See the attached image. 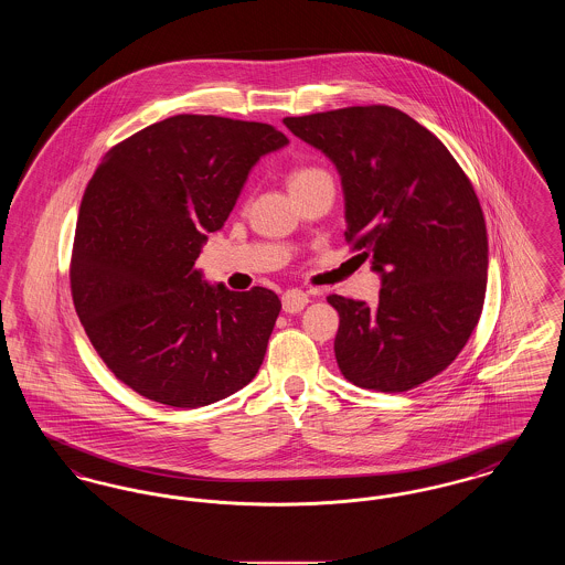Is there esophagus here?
Segmentation results:
<instances>
[{"instance_id":"34e87169","label":"esophagus","mask_w":565,"mask_h":565,"mask_svg":"<svg viewBox=\"0 0 565 565\" xmlns=\"http://www.w3.org/2000/svg\"><path fill=\"white\" fill-rule=\"evenodd\" d=\"M309 302V296L305 295L302 290H288L281 296V305H284V311L286 313H298L307 307Z\"/></svg>"}]
</instances>
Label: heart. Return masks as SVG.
<instances>
[{
    "label": "heart",
    "instance_id": "obj_1",
    "mask_svg": "<svg viewBox=\"0 0 565 565\" xmlns=\"http://www.w3.org/2000/svg\"><path fill=\"white\" fill-rule=\"evenodd\" d=\"M320 173H326V171L318 169V167H298V169L290 173L288 184H290V189H295L298 184H302V182H307V180H311V178H316Z\"/></svg>",
    "mask_w": 565,
    "mask_h": 565
}]
</instances>
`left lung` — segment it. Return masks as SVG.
Returning <instances> with one entry per match:
<instances>
[{"instance_id":"1","label":"left lung","mask_w":565,"mask_h":565,"mask_svg":"<svg viewBox=\"0 0 565 565\" xmlns=\"http://www.w3.org/2000/svg\"><path fill=\"white\" fill-rule=\"evenodd\" d=\"M337 164L345 239L381 273L379 305L330 295L334 355L358 387L406 392L443 373L483 311L487 228L479 196L445 143L390 106L284 118Z\"/></svg>"}]
</instances>
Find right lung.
<instances>
[{
    "mask_svg": "<svg viewBox=\"0 0 565 565\" xmlns=\"http://www.w3.org/2000/svg\"><path fill=\"white\" fill-rule=\"evenodd\" d=\"M288 137L265 122L178 114L116 143L82 196L70 265L84 332L139 396L217 403L263 364L281 300L233 292L194 269L249 169Z\"/></svg>",
    "mask_w": 565,
    "mask_h": 565,
    "instance_id": "right-lung-1",
    "label": "right lung"
}]
</instances>
